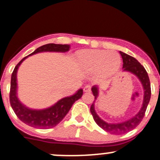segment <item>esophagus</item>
Wrapping results in <instances>:
<instances>
[{
    "label": "esophagus",
    "mask_w": 160,
    "mask_h": 160,
    "mask_svg": "<svg viewBox=\"0 0 160 160\" xmlns=\"http://www.w3.org/2000/svg\"><path fill=\"white\" fill-rule=\"evenodd\" d=\"M90 90H91V86L90 85H87L83 88V91L84 92H90Z\"/></svg>",
    "instance_id": "34e87169"
}]
</instances>
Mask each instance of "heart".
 <instances>
[{
  "instance_id": "obj_1",
  "label": "heart",
  "mask_w": 160,
  "mask_h": 160,
  "mask_svg": "<svg viewBox=\"0 0 160 160\" xmlns=\"http://www.w3.org/2000/svg\"><path fill=\"white\" fill-rule=\"evenodd\" d=\"M77 64L86 73L95 72L97 80H108L119 70L122 63L117 52L104 49H84L75 55Z\"/></svg>"
}]
</instances>
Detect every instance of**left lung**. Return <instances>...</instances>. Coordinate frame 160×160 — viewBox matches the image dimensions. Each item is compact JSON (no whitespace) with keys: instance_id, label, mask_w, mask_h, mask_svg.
I'll return each instance as SVG.
<instances>
[{"instance_id":"left-lung-1","label":"left lung","mask_w":160,"mask_h":160,"mask_svg":"<svg viewBox=\"0 0 160 160\" xmlns=\"http://www.w3.org/2000/svg\"><path fill=\"white\" fill-rule=\"evenodd\" d=\"M119 52L122 56V60H123V67H122L123 71L124 72H131V73L134 74L138 77V79L142 85L143 90H144V98H143V102L141 109L132 118L128 119L125 122H119V123H108V122H104L103 119H101L95 111V102H96L98 95H99V87L96 86V85L92 87L91 90L93 96H94L95 100L93 101V103L90 107V112L93 115V119H94L95 122L101 128H103L104 131L109 132V133L114 134V135H121V134L126 133V132L134 129L137 125H139V123L144 118L145 113H146V108H147V106L150 101V98H151V88H150L149 78L147 72L145 70L143 66H142L136 59L129 56V55L121 51Z\"/></svg>"}]
</instances>
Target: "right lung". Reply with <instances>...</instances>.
Listing matches in <instances>:
<instances>
[{"mask_svg":"<svg viewBox=\"0 0 160 160\" xmlns=\"http://www.w3.org/2000/svg\"><path fill=\"white\" fill-rule=\"evenodd\" d=\"M70 49V45L49 44L44 45L36 49L32 53L23 58L14 68L11 74L10 103L12 109L16 115L22 122L31 127L36 128H51L56 126L64 118L71 107L76 101L81 98L83 95V89L77 90L74 94L66 97L58 101L51 107L44 109L29 108L22 104L18 98V80L17 72L19 67L28 56L36 53L44 52H66Z\"/></svg>","mask_w":160,"mask_h":160,"instance_id":"add662e5","label":"right lung"}]
</instances>
